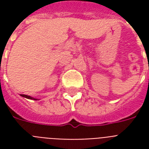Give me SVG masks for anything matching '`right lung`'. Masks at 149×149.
Wrapping results in <instances>:
<instances>
[{"instance_id":"1","label":"right lung","mask_w":149,"mask_h":149,"mask_svg":"<svg viewBox=\"0 0 149 149\" xmlns=\"http://www.w3.org/2000/svg\"><path fill=\"white\" fill-rule=\"evenodd\" d=\"M21 96H22V97H23L28 98V99H33V100H37V99H36V98H32V97H30V96H28V95H24V94H21Z\"/></svg>"}]
</instances>
